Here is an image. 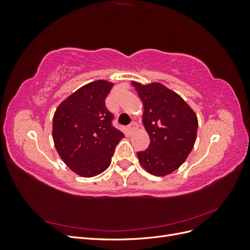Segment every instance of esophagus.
<instances>
[{
    "label": "esophagus",
    "instance_id": "esophagus-1",
    "mask_svg": "<svg viewBox=\"0 0 250 250\" xmlns=\"http://www.w3.org/2000/svg\"><path fill=\"white\" fill-rule=\"evenodd\" d=\"M135 128H137V124H135V122H132L129 126L127 127V132H128V134H131V133L134 131Z\"/></svg>",
    "mask_w": 250,
    "mask_h": 250
}]
</instances>
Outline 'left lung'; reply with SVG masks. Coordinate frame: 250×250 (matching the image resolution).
I'll return each mask as SVG.
<instances>
[{
    "label": "left lung",
    "mask_w": 250,
    "mask_h": 250,
    "mask_svg": "<svg viewBox=\"0 0 250 250\" xmlns=\"http://www.w3.org/2000/svg\"><path fill=\"white\" fill-rule=\"evenodd\" d=\"M132 85L143 101V123L150 137L149 147L138 152L140 163L153 175H168L191 153L197 135V117L183 98L161 83L132 82Z\"/></svg>",
    "instance_id": "1"
}]
</instances>
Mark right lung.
I'll return each mask as SVG.
<instances>
[{
	"instance_id": "obj_1",
	"label": "right lung",
	"mask_w": 250,
	"mask_h": 250,
	"mask_svg": "<svg viewBox=\"0 0 250 250\" xmlns=\"http://www.w3.org/2000/svg\"><path fill=\"white\" fill-rule=\"evenodd\" d=\"M112 83L97 80L80 87L59 105L53 118V140L59 156L78 175L106 170L124 133L112 125L105 99Z\"/></svg>"
}]
</instances>
